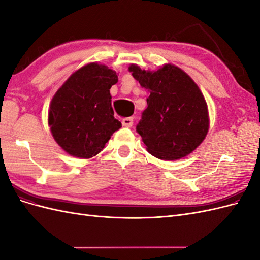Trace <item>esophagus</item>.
<instances>
[{
  "label": "esophagus",
  "instance_id": "obj_1",
  "mask_svg": "<svg viewBox=\"0 0 260 260\" xmlns=\"http://www.w3.org/2000/svg\"><path fill=\"white\" fill-rule=\"evenodd\" d=\"M132 124H133V119L131 117H129V118H124V119L122 120V125L123 127H125V128H130V127H132Z\"/></svg>",
  "mask_w": 260,
  "mask_h": 260
}]
</instances>
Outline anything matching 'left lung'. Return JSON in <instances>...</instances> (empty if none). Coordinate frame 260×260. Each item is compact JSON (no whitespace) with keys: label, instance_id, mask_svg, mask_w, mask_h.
<instances>
[{"label":"left lung","instance_id":"obj_1","mask_svg":"<svg viewBox=\"0 0 260 260\" xmlns=\"http://www.w3.org/2000/svg\"><path fill=\"white\" fill-rule=\"evenodd\" d=\"M129 72L149 91L147 108L137 124L147 152L164 160H176L192 153L209 129L207 103L198 84L171 64L156 72L132 64Z\"/></svg>","mask_w":260,"mask_h":260}]
</instances>
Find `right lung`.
<instances>
[{
	"label": "right lung",
	"mask_w": 260,
	"mask_h": 260,
	"mask_svg": "<svg viewBox=\"0 0 260 260\" xmlns=\"http://www.w3.org/2000/svg\"><path fill=\"white\" fill-rule=\"evenodd\" d=\"M117 81L113 69L90 62L76 70L55 93L48 120L54 140L66 153L91 158L121 127L114 117L109 93Z\"/></svg>",
	"instance_id": "add662e5"
}]
</instances>
